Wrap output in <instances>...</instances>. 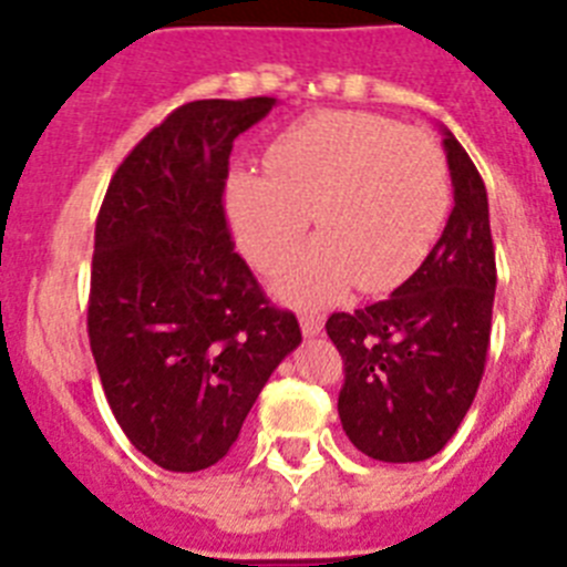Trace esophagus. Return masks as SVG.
<instances>
[{
	"label": "esophagus",
	"instance_id": "34e87169",
	"mask_svg": "<svg viewBox=\"0 0 567 567\" xmlns=\"http://www.w3.org/2000/svg\"><path fill=\"white\" fill-rule=\"evenodd\" d=\"M320 329H323V318L320 315H300V332L307 334V338L320 334Z\"/></svg>",
	"mask_w": 567,
	"mask_h": 567
}]
</instances>
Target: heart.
<instances>
[{"label": "heart", "instance_id": "b5f03b06", "mask_svg": "<svg viewBox=\"0 0 567 567\" xmlns=\"http://www.w3.org/2000/svg\"><path fill=\"white\" fill-rule=\"evenodd\" d=\"M269 173L229 178L235 238L255 267L272 269L315 238L275 280L280 298L318 307L354 280L383 292L412 275L432 247L449 202L437 144L369 113H318L269 147Z\"/></svg>", "mask_w": 567, "mask_h": 567}]
</instances>
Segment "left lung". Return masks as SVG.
Instances as JSON below:
<instances>
[{
    "mask_svg": "<svg viewBox=\"0 0 567 567\" xmlns=\"http://www.w3.org/2000/svg\"><path fill=\"white\" fill-rule=\"evenodd\" d=\"M443 150L454 209L432 252L392 298L327 320L346 372L338 398L343 432L358 452L383 463L443 452L485 372L497 289L488 195L445 127Z\"/></svg>",
    "mask_w": 567,
    "mask_h": 567,
    "instance_id": "obj_1",
    "label": "left lung"
}]
</instances>
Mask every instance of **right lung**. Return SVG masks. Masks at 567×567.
I'll return each instance as SVG.
<instances>
[{"mask_svg": "<svg viewBox=\"0 0 567 567\" xmlns=\"http://www.w3.org/2000/svg\"><path fill=\"white\" fill-rule=\"evenodd\" d=\"M275 99H202L150 130L115 169L96 221L87 334L130 443L167 471L215 465L269 374L300 343L235 252L229 153Z\"/></svg>", "mask_w": 567, "mask_h": 567, "instance_id": "1", "label": "right lung"}]
</instances>
